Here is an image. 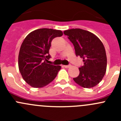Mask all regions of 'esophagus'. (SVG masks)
Segmentation results:
<instances>
[{"instance_id":"esophagus-1","label":"esophagus","mask_w":121,"mask_h":121,"mask_svg":"<svg viewBox=\"0 0 121 121\" xmlns=\"http://www.w3.org/2000/svg\"><path fill=\"white\" fill-rule=\"evenodd\" d=\"M70 66H71L70 65H64V67L65 68H69Z\"/></svg>"}]
</instances>
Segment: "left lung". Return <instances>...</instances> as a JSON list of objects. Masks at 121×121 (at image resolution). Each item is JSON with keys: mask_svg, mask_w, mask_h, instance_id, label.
<instances>
[{"mask_svg": "<svg viewBox=\"0 0 121 121\" xmlns=\"http://www.w3.org/2000/svg\"><path fill=\"white\" fill-rule=\"evenodd\" d=\"M64 34L73 44L75 55L83 58L80 74L73 80L81 86L90 88L99 83L105 75L107 59L104 44L95 35L86 30L73 29Z\"/></svg>", "mask_w": 121, "mask_h": 121, "instance_id": "1", "label": "left lung"}]
</instances>
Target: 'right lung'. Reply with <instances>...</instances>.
Here are the masks:
<instances>
[{"label":"right lung","instance_id":"obj_1","mask_svg":"<svg viewBox=\"0 0 121 121\" xmlns=\"http://www.w3.org/2000/svg\"><path fill=\"white\" fill-rule=\"evenodd\" d=\"M63 36L61 30L37 29L23 40L19 54V68L24 81L34 88H41L53 81L61 69L60 65L47 64L49 50L55 37Z\"/></svg>","mask_w":121,"mask_h":121}]
</instances>
